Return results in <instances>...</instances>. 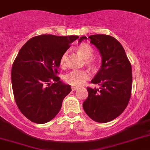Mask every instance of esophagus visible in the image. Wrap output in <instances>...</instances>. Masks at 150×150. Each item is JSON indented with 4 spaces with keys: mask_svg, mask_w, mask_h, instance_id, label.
<instances>
[{
    "mask_svg": "<svg viewBox=\"0 0 150 150\" xmlns=\"http://www.w3.org/2000/svg\"><path fill=\"white\" fill-rule=\"evenodd\" d=\"M78 87H76V86H72V87H71V90H72V91H76L77 89H78Z\"/></svg>",
    "mask_w": 150,
    "mask_h": 150,
    "instance_id": "34e87169",
    "label": "esophagus"
}]
</instances>
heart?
Wrapping results in <instances>:
<instances>
[{
    "mask_svg": "<svg viewBox=\"0 0 150 150\" xmlns=\"http://www.w3.org/2000/svg\"><path fill=\"white\" fill-rule=\"evenodd\" d=\"M78 51L80 53V55L87 59L86 63L89 66H92V61L91 59L93 55V49L88 45V44H81L78 48ZM67 61V53H64L60 58V65L62 66H65ZM90 78V73L88 71L84 69L81 70H71L69 73L65 75L64 80L66 83L73 86H80L84 84L86 81Z\"/></svg>",
    "mask_w": 150,
    "mask_h": 150,
    "instance_id": "obj_1",
    "label": "heart"
}]
</instances>
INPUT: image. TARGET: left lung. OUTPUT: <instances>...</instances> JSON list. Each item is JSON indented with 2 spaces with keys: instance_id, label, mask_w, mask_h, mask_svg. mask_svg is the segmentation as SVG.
<instances>
[{
  "instance_id": "8db88e82",
  "label": "left lung",
  "mask_w": 150,
  "mask_h": 150,
  "mask_svg": "<svg viewBox=\"0 0 150 150\" xmlns=\"http://www.w3.org/2000/svg\"><path fill=\"white\" fill-rule=\"evenodd\" d=\"M102 58L100 70L91 83L100 88H87L88 97L83 108L88 116L97 122L106 123L120 115L127 107L132 88V69L122 44L106 35L88 37ZM87 40L82 36L79 42Z\"/></svg>"
}]
</instances>
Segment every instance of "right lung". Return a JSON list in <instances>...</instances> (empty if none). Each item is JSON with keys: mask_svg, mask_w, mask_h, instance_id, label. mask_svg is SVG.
<instances>
[{"mask_svg": "<svg viewBox=\"0 0 150 150\" xmlns=\"http://www.w3.org/2000/svg\"><path fill=\"white\" fill-rule=\"evenodd\" d=\"M79 36L41 35L28 40L14 60L11 81L20 112L31 122L44 124L58 114L69 84L57 76L60 58Z\"/></svg>", "mask_w": 150, "mask_h": 150, "instance_id": "1", "label": "right lung"}]
</instances>
